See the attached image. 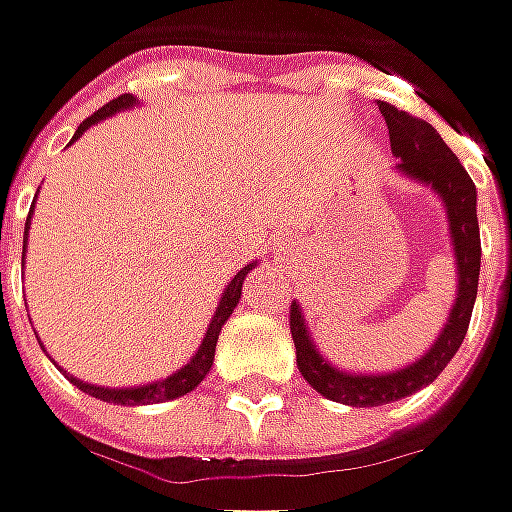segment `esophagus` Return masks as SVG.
Returning <instances> with one entry per match:
<instances>
[{"instance_id": "esophagus-1", "label": "esophagus", "mask_w": 512, "mask_h": 512, "mask_svg": "<svg viewBox=\"0 0 512 512\" xmlns=\"http://www.w3.org/2000/svg\"><path fill=\"white\" fill-rule=\"evenodd\" d=\"M286 255H289V252H286V249H280V252H278V257H280V260H283V257H286Z\"/></svg>"}]
</instances>
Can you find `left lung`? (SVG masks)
<instances>
[{
    "label": "left lung",
    "instance_id": "1",
    "mask_svg": "<svg viewBox=\"0 0 512 512\" xmlns=\"http://www.w3.org/2000/svg\"><path fill=\"white\" fill-rule=\"evenodd\" d=\"M378 111L387 120L392 154L398 157L395 171L421 186H430L444 203L458 283L453 309H450L447 323L438 332L433 346L412 364L392 369V372H349V369L335 367L315 346L312 332L303 318V309L298 300H292L289 329H292V341H295L300 375L309 381V387L315 392H321L323 398L346 404V407H381V404L407 398L412 392L433 384L441 375V369L453 361V355L467 335L473 303L478 295V269H481L476 186H473L470 174L464 171L456 154L447 148L433 125L415 120L407 111H398L389 102H381Z\"/></svg>",
    "mask_w": 512,
    "mask_h": 512
}]
</instances>
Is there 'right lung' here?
<instances>
[{
  "label": "right lung",
  "instance_id": "right-lung-1",
  "mask_svg": "<svg viewBox=\"0 0 512 512\" xmlns=\"http://www.w3.org/2000/svg\"><path fill=\"white\" fill-rule=\"evenodd\" d=\"M137 105V97L134 94H123V97H117V100H111L108 105H102L97 114H91L85 123H79L77 134H74V140H79L91 125H97L105 117H114V114H120V111H128V108H134ZM71 140V143H74ZM34 214V209H31ZM31 214H28V229H31ZM25 249H28V232H25V240H22V257H25ZM257 266L255 263H246L232 280H229V286L223 289V295H220V303L214 306V315L212 323H209V329H206V335H203V341L197 346V352L191 355V361L186 367H180L177 372H171L168 378L163 381H148V384H140V387H97V384H85V381H79L74 375H68L65 372V378L68 381H74V387H79L82 392H88V395H94V398H100V401H108V404H123V407H140V404H163V401H174V398H180V395H186L191 389L197 387L206 375H209V369L214 364V349H217V335H220V329H223V323L229 321V315L234 312V306L240 303V292H243V280L246 275L252 272Z\"/></svg>",
  "mask_w": 512,
  "mask_h": 512
}]
</instances>
